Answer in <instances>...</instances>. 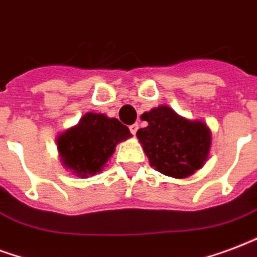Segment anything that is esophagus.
I'll return each mask as SVG.
<instances>
[{"label":"esophagus","mask_w":257,"mask_h":257,"mask_svg":"<svg viewBox=\"0 0 257 257\" xmlns=\"http://www.w3.org/2000/svg\"><path fill=\"white\" fill-rule=\"evenodd\" d=\"M137 130H138V124H131L130 126V131H131V134H133V136H136L137 134Z\"/></svg>","instance_id":"esophagus-1"}]
</instances>
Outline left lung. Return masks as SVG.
Here are the masks:
<instances>
[{
    "label": "left lung",
    "mask_w": 257,
    "mask_h": 257,
    "mask_svg": "<svg viewBox=\"0 0 257 257\" xmlns=\"http://www.w3.org/2000/svg\"><path fill=\"white\" fill-rule=\"evenodd\" d=\"M141 117L148 126L137 131V137L156 171L184 179L203 167L211 146L206 123L188 120L168 105L153 108Z\"/></svg>",
    "instance_id": "8db88e82"
}]
</instances>
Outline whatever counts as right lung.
Masks as SVG:
<instances>
[{
  "instance_id": "obj_1",
  "label": "right lung",
  "mask_w": 257,
  "mask_h": 257,
  "mask_svg": "<svg viewBox=\"0 0 257 257\" xmlns=\"http://www.w3.org/2000/svg\"><path fill=\"white\" fill-rule=\"evenodd\" d=\"M130 137V130L115 117L88 112L58 137V152L66 169L78 177H89L101 172L116 145Z\"/></svg>"
}]
</instances>
